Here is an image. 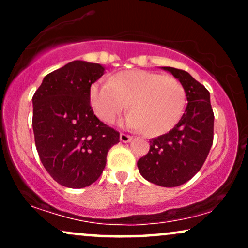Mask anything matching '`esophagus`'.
Listing matches in <instances>:
<instances>
[{
  "label": "esophagus",
  "instance_id": "34e87169",
  "mask_svg": "<svg viewBox=\"0 0 248 248\" xmlns=\"http://www.w3.org/2000/svg\"><path fill=\"white\" fill-rule=\"evenodd\" d=\"M132 139H133V136L128 135V134H124V133L120 134V140H121V142H124V143L130 142V141H132Z\"/></svg>",
  "mask_w": 248,
  "mask_h": 248
}]
</instances>
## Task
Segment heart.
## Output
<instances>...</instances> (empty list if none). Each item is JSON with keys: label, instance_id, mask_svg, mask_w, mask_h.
Instances as JSON below:
<instances>
[{"label": "heart", "instance_id": "1", "mask_svg": "<svg viewBox=\"0 0 248 248\" xmlns=\"http://www.w3.org/2000/svg\"><path fill=\"white\" fill-rule=\"evenodd\" d=\"M90 102L95 115L105 124H113L127 106V127L139 128L154 138L172 129L183 115L186 93L172 76L143 70H127L109 81H96L90 88Z\"/></svg>", "mask_w": 248, "mask_h": 248}]
</instances>
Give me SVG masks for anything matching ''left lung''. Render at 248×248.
Returning a JSON list of instances; mask_svg holds the SVG:
<instances>
[{"label": "left lung", "mask_w": 248, "mask_h": 248, "mask_svg": "<svg viewBox=\"0 0 248 248\" xmlns=\"http://www.w3.org/2000/svg\"><path fill=\"white\" fill-rule=\"evenodd\" d=\"M162 69L169 71L186 88V113L169 133L149 141V152L138 161V168L150 183L172 187L186 183L203 167L213 143L215 114L204 85L184 70Z\"/></svg>", "instance_id": "1"}]
</instances>
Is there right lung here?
I'll list each match as a JSON object with an SVG mask.
<instances>
[{"instance_id": "obj_1", "label": "right lung", "mask_w": 248, "mask_h": 248, "mask_svg": "<svg viewBox=\"0 0 248 248\" xmlns=\"http://www.w3.org/2000/svg\"><path fill=\"white\" fill-rule=\"evenodd\" d=\"M105 69L75 61L45 76L32 96V128L39 158L57 183L71 189L91 186L106 166L120 133L99 120L90 88Z\"/></svg>"}]
</instances>
